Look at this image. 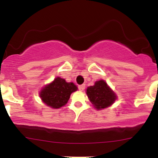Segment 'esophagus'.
<instances>
[{
	"label": "esophagus",
	"instance_id": "esophagus-1",
	"mask_svg": "<svg viewBox=\"0 0 158 158\" xmlns=\"http://www.w3.org/2000/svg\"><path fill=\"white\" fill-rule=\"evenodd\" d=\"M85 84H82V85H79V89L80 91H83L84 89H85Z\"/></svg>",
	"mask_w": 158,
	"mask_h": 158
}]
</instances>
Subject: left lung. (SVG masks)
<instances>
[{"instance_id": "8db88e82", "label": "left lung", "mask_w": 158, "mask_h": 158, "mask_svg": "<svg viewBox=\"0 0 158 158\" xmlns=\"http://www.w3.org/2000/svg\"><path fill=\"white\" fill-rule=\"evenodd\" d=\"M86 94L93 107L97 110L111 106L117 99V95L103 79L96 81L86 89Z\"/></svg>"}]
</instances>
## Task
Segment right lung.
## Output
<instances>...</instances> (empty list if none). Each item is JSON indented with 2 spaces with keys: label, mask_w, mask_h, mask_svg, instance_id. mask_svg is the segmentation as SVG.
<instances>
[{
  "label": "right lung",
  "mask_w": 158,
  "mask_h": 158,
  "mask_svg": "<svg viewBox=\"0 0 158 158\" xmlns=\"http://www.w3.org/2000/svg\"><path fill=\"white\" fill-rule=\"evenodd\" d=\"M77 89L73 82H67L63 78L56 77L41 89L39 95L47 106L52 109H60L68 102L70 95Z\"/></svg>",
  "instance_id": "right-lung-1"
}]
</instances>
